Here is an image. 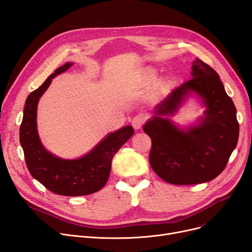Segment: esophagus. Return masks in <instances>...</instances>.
Returning <instances> with one entry per match:
<instances>
[{"label": "esophagus", "instance_id": "esophagus-1", "mask_svg": "<svg viewBox=\"0 0 252 252\" xmlns=\"http://www.w3.org/2000/svg\"><path fill=\"white\" fill-rule=\"evenodd\" d=\"M144 122H145V116L143 114H137L136 116L133 117V119H131V126H134V128L139 129L142 127Z\"/></svg>", "mask_w": 252, "mask_h": 252}]
</instances>
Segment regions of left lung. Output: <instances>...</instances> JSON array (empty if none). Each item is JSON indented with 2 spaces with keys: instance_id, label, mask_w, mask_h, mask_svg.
Here are the masks:
<instances>
[{
  "instance_id": "1",
  "label": "left lung",
  "mask_w": 252,
  "mask_h": 252,
  "mask_svg": "<svg viewBox=\"0 0 252 252\" xmlns=\"http://www.w3.org/2000/svg\"><path fill=\"white\" fill-rule=\"evenodd\" d=\"M191 74V79L171 91L156 106V115L143 126L152 141L149 154L152 169L174 185L216 179L226 167L239 138L236 107L217 71L197 58ZM192 92L203 98L207 110L199 124L183 131L162 116L173 114Z\"/></svg>"
}]
</instances>
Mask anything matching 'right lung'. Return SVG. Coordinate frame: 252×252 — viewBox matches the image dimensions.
I'll use <instances>...</instances> for the list:
<instances>
[{
    "mask_svg": "<svg viewBox=\"0 0 252 252\" xmlns=\"http://www.w3.org/2000/svg\"><path fill=\"white\" fill-rule=\"evenodd\" d=\"M70 66L72 63L68 62L57 68L41 87L29 95L23 110L19 139L26 165L36 181L58 195L85 196L105 186L110 175L114 154L134 135V128L126 126L110 133L91 152L77 159H61L48 152L42 145L36 129L37 102L52 79Z\"/></svg>",
    "mask_w": 252,
    "mask_h": 252,
    "instance_id": "add662e5",
    "label": "right lung"
}]
</instances>
